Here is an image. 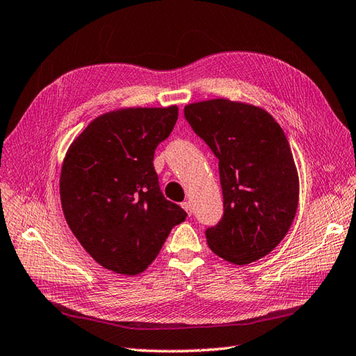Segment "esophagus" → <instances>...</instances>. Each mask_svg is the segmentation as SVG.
<instances>
[{
	"label": "esophagus",
	"instance_id": "34e87169",
	"mask_svg": "<svg viewBox=\"0 0 356 356\" xmlns=\"http://www.w3.org/2000/svg\"><path fill=\"white\" fill-rule=\"evenodd\" d=\"M181 207H183L188 215H192V202H191V201H184V202H181Z\"/></svg>",
	"mask_w": 356,
	"mask_h": 356
}]
</instances>
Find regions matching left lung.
Instances as JSON below:
<instances>
[{
  "label": "left lung",
  "instance_id": "8db88e82",
  "mask_svg": "<svg viewBox=\"0 0 356 356\" xmlns=\"http://www.w3.org/2000/svg\"><path fill=\"white\" fill-rule=\"evenodd\" d=\"M184 117L218 158L224 213L206 230L209 248L238 266L266 257L292 226L300 197L281 126L264 108L226 98L188 104Z\"/></svg>",
  "mask_w": 356,
  "mask_h": 356
}]
</instances>
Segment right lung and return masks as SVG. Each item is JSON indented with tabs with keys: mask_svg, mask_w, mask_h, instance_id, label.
I'll return each instance as SVG.
<instances>
[{
	"mask_svg": "<svg viewBox=\"0 0 356 356\" xmlns=\"http://www.w3.org/2000/svg\"><path fill=\"white\" fill-rule=\"evenodd\" d=\"M178 107H129L93 120L63 161L60 195L70 230L104 269L138 275L187 213L164 198L155 149Z\"/></svg>",
	"mask_w": 356,
	"mask_h": 356,
	"instance_id": "right-lung-1",
	"label": "right lung"
}]
</instances>
